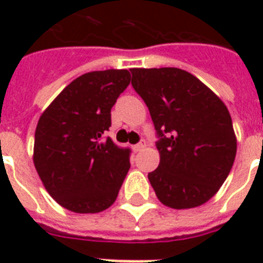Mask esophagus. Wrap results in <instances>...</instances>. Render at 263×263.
<instances>
[{
  "mask_svg": "<svg viewBox=\"0 0 263 263\" xmlns=\"http://www.w3.org/2000/svg\"><path fill=\"white\" fill-rule=\"evenodd\" d=\"M144 147H146V140L142 139L139 143H136L135 146H134V150H135V152H140V150H142V148H144Z\"/></svg>",
  "mask_w": 263,
  "mask_h": 263,
  "instance_id": "34e87169",
  "label": "esophagus"
}]
</instances>
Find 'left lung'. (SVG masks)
Masks as SVG:
<instances>
[{"label":"left lung","mask_w":263,"mask_h":263,"mask_svg":"<svg viewBox=\"0 0 263 263\" xmlns=\"http://www.w3.org/2000/svg\"><path fill=\"white\" fill-rule=\"evenodd\" d=\"M131 73L158 138L160 165L148 173L157 198L172 209L203 204L224 184L236 156L228 109L179 68H134Z\"/></svg>","instance_id":"obj_1"}]
</instances>
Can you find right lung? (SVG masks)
<instances>
[{"instance_id":"right-lung-1","label":"right lung","mask_w":263,"mask_h":263,"mask_svg":"<svg viewBox=\"0 0 263 263\" xmlns=\"http://www.w3.org/2000/svg\"><path fill=\"white\" fill-rule=\"evenodd\" d=\"M129 80L127 69L84 73L39 119L35 168L51 198L71 212H103L119 195L131 148L117 146L106 132L111 107Z\"/></svg>"}]
</instances>
